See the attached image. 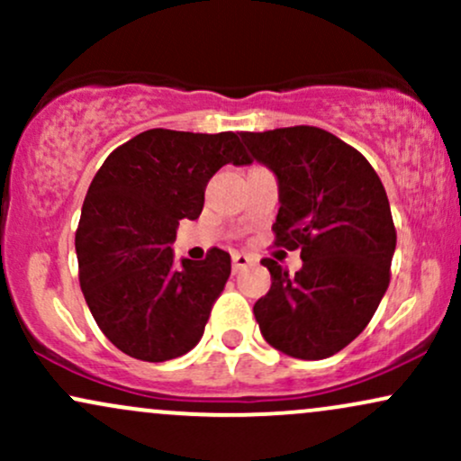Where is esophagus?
<instances>
[{
    "label": "esophagus",
    "mask_w": 461,
    "mask_h": 461,
    "mask_svg": "<svg viewBox=\"0 0 461 461\" xmlns=\"http://www.w3.org/2000/svg\"><path fill=\"white\" fill-rule=\"evenodd\" d=\"M253 264H256V260L245 256V253H234V256H231V271H234V275L242 273L247 267H253Z\"/></svg>",
    "instance_id": "34e87169"
}]
</instances>
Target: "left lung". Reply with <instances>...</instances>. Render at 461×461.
I'll return each instance as SVG.
<instances>
[{"instance_id": "8db88e82", "label": "left lung", "mask_w": 461, "mask_h": 461, "mask_svg": "<svg viewBox=\"0 0 461 461\" xmlns=\"http://www.w3.org/2000/svg\"><path fill=\"white\" fill-rule=\"evenodd\" d=\"M253 160L279 182L275 245L301 249L288 275L271 258V290L253 305L264 340L299 359H322L356 340L390 284L396 230L370 162L312 125L240 131Z\"/></svg>"}]
</instances>
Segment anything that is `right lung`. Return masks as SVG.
Returning a JSON list of instances; mask_svg holds the SVG:
<instances>
[{"label":"right lung","mask_w":461,"mask_h":461,"mask_svg":"<svg viewBox=\"0 0 461 461\" xmlns=\"http://www.w3.org/2000/svg\"><path fill=\"white\" fill-rule=\"evenodd\" d=\"M234 131L147 130L110 153L93 177L76 231L79 285L99 330L119 351L167 362L201 340L231 258L173 262L177 225L199 219L210 177L249 164Z\"/></svg>","instance_id":"add662e5"}]
</instances>
